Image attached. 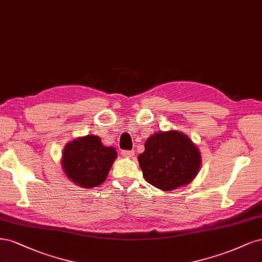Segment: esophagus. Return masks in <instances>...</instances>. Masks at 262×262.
<instances>
[{"instance_id": "1", "label": "esophagus", "mask_w": 262, "mask_h": 262, "mask_svg": "<svg viewBox=\"0 0 262 262\" xmlns=\"http://www.w3.org/2000/svg\"><path fill=\"white\" fill-rule=\"evenodd\" d=\"M135 155V152L133 150L130 151H122V156L125 157V158H133Z\"/></svg>"}]
</instances>
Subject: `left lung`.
Here are the masks:
<instances>
[{
    "instance_id": "left-lung-1",
    "label": "left lung",
    "mask_w": 262,
    "mask_h": 262,
    "mask_svg": "<svg viewBox=\"0 0 262 262\" xmlns=\"http://www.w3.org/2000/svg\"><path fill=\"white\" fill-rule=\"evenodd\" d=\"M201 160L198 147L187 135L174 129L151 135L145 151L138 156L143 179L165 191L190 184L199 172Z\"/></svg>"
}]
</instances>
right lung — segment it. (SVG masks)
Listing matches in <instances>:
<instances>
[{
	"mask_svg": "<svg viewBox=\"0 0 262 262\" xmlns=\"http://www.w3.org/2000/svg\"><path fill=\"white\" fill-rule=\"evenodd\" d=\"M116 157L115 148L105 147L96 135H87L66 143L61 163L75 185L94 188L106 180Z\"/></svg>",
	"mask_w": 262,
	"mask_h": 262,
	"instance_id": "right-lung-1",
	"label": "right lung"
}]
</instances>
